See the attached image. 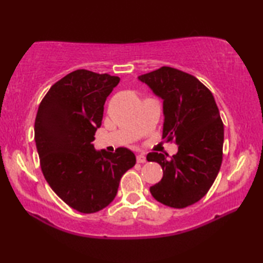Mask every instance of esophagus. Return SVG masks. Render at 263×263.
<instances>
[{
	"mask_svg": "<svg viewBox=\"0 0 263 263\" xmlns=\"http://www.w3.org/2000/svg\"><path fill=\"white\" fill-rule=\"evenodd\" d=\"M137 162H139V163H144V162H146V157L144 154H138L137 155Z\"/></svg>",
	"mask_w": 263,
	"mask_h": 263,
	"instance_id": "34e87169",
	"label": "esophagus"
}]
</instances>
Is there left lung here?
Instances as JSON below:
<instances>
[{
	"mask_svg": "<svg viewBox=\"0 0 263 263\" xmlns=\"http://www.w3.org/2000/svg\"><path fill=\"white\" fill-rule=\"evenodd\" d=\"M155 96L162 100L163 138H174L179 151L171 159L162 153L147 160L162 167L163 176L149 188L164 205L182 209L203 198L219 173L222 160L224 125L215 97L193 75L161 67L140 75Z\"/></svg>",
	"mask_w": 263,
	"mask_h": 263,
	"instance_id": "8db88e82",
	"label": "left lung"
}]
</instances>
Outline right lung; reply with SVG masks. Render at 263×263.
I'll return each mask as SVG.
<instances>
[{
	"instance_id": "1",
	"label": "right lung",
	"mask_w": 263,
	"mask_h": 263,
	"mask_svg": "<svg viewBox=\"0 0 263 263\" xmlns=\"http://www.w3.org/2000/svg\"><path fill=\"white\" fill-rule=\"evenodd\" d=\"M118 77L78 69L53 84L38 108L34 141L44 177L66 204L94 213L114 201L124 173L136 164L132 151L97 152L92 141L104 103Z\"/></svg>"
}]
</instances>
